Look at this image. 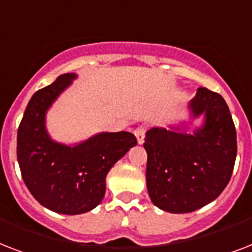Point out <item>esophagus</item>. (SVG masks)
Wrapping results in <instances>:
<instances>
[{
    "label": "esophagus",
    "instance_id": "1",
    "mask_svg": "<svg viewBox=\"0 0 252 252\" xmlns=\"http://www.w3.org/2000/svg\"><path fill=\"white\" fill-rule=\"evenodd\" d=\"M134 136L137 138V142L141 145L145 141V128L144 126H138L134 129Z\"/></svg>",
    "mask_w": 252,
    "mask_h": 252
}]
</instances>
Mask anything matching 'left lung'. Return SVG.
<instances>
[{"label":"left lung","instance_id":"1","mask_svg":"<svg viewBox=\"0 0 252 252\" xmlns=\"http://www.w3.org/2000/svg\"><path fill=\"white\" fill-rule=\"evenodd\" d=\"M187 108V120L150 128L144 142L148 193L168 213H189L217 199L237 157V132L221 95L199 87ZM199 117L202 124L187 134Z\"/></svg>","mask_w":252,"mask_h":252}]
</instances>
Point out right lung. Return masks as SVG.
I'll return each instance as SVG.
<instances>
[{
  "label": "right lung",
  "mask_w": 252,
  "mask_h": 252,
  "mask_svg": "<svg viewBox=\"0 0 252 252\" xmlns=\"http://www.w3.org/2000/svg\"><path fill=\"white\" fill-rule=\"evenodd\" d=\"M65 73L36 91L26 107L17 136V158L31 195L49 211L81 215L98 207L106 193V176L137 145L129 132H100L77 144L55 141L47 129V112L73 84Z\"/></svg>",
  "instance_id": "right-lung-1"
}]
</instances>
